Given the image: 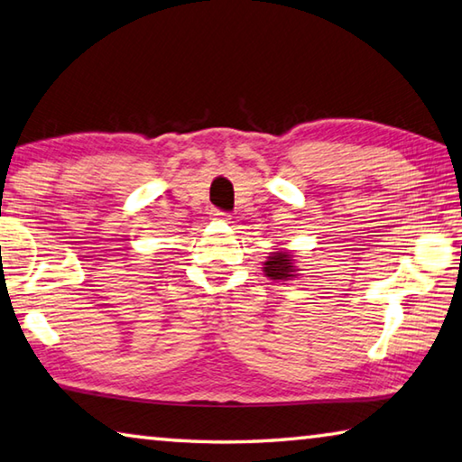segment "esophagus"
Instances as JSON below:
<instances>
[{
  "mask_svg": "<svg viewBox=\"0 0 462 462\" xmlns=\"http://www.w3.org/2000/svg\"><path fill=\"white\" fill-rule=\"evenodd\" d=\"M212 216L216 217V220H230V214L224 212V209H217V208L212 209Z\"/></svg>",
  "mask_w": 462,
  "mask_h": 462,
  "instance_id": "34e87169",
  "label": "esophagus"
}]
</instances>
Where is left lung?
Segmentation results:
<instances>
[{
  "mask_svg": "<svg viewBox=\"0 0 462 462\" xmlns=\"http://www.w3.org/2000/svg\"><path fill=\"white\" fill-rule=\"evenodd\" d=\"M264 273L266 276H271L274 281H287L289 276H292V264L289 254L284 253H276L264 263Z\"/></svg>",
  "mask_w": 462,
  "mask_h": 462,
  "instance_id": "left-lung-1",
  "label": "left lung"
}]
</instances>
